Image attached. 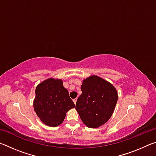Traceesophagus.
<instances>
[{
	"label": "esophagus",
	"mask_w": 156,
	"mask_h": 156,
	"mask_svg": "<svg viewBox=\"0 0 156 156\" xmlns=\"http://www.w3.org/2000/svg\"><path fill=\"white\" fill-rule=\"evenodd\" d=\"M73 102H74V104L76 105V101H77V98L73 99Z\"/></svg>",
	"instance_id": "obj_1"
}]
</instances>
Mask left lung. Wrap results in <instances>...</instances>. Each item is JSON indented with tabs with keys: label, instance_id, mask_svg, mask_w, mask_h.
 I'll use <instances>...</instances> for the list:
<instances>
[{
	"label": "left lung",
	"instance_id": "left-lung-1",
	"mask_svg": "<svg viewBox=\"0 0 156 156\" xmlns=\"http://www.w3.org/2000/svg\"><path fill=\"white\" fill-rule=\"evenodd\" d=\"M81 91L76 109L83 123L89 128H98L106 123L117 103L118 93L114 87L98 76H92L83 81Z\"/></svg>",
	"mask_w": 156,
	"mask_h": 156
}]
</instances>
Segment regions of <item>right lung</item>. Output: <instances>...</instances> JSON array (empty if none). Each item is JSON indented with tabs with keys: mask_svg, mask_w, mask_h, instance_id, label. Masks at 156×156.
Segmentation results:
<instances>
[{
	"mask_svg": "<svg viewBox=\"0 0 156 156\" xmlns=\"http://www.w3.org/2000/svg\"><path fill=\"white\" fill-rule=\"evenodd\" d=\"M74 107L61 80L49 78L37 86L34 110L46 125L52 127L60 125L65 119L66 113Z\"/></svg>",
	"mask_w": 156,
	"mask_h": 156,
	"instance_id": "add662e5",
	"label": "right lung"
}]
</instances>
